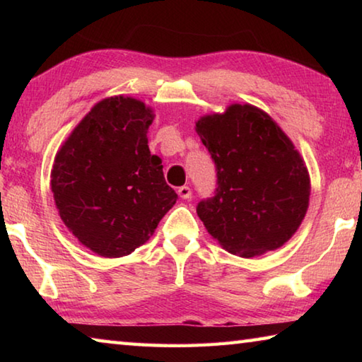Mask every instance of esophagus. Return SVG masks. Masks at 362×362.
Segmentation results:
<instances>
[{
  "mask_svg": "<svg viewBox=\"0 0 362 362\" xmlns=\"http://www.w3.org/2000/svg\"><path fill=\"white\" fill-rule=\"evenodd\" d=\"M179 196L182 199H189V198H192V188L187 187V185L180 187L179 188Z\"/></svg>",
  "mask_w": 362,
  "mask_h": 362,
  "instance_id": "1",
  "label": "esophagus"
}]
</instances>
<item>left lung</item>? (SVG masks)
<instances>
[{"label":"left lung","mask_w":362,"mask_h":362,"mask_svg":"<svg viewBox=\"0 0 362 362\" xmlns=\"http://www.w3.org/2000/svg\"><path fill=\"white\" fill-rule=\"evenodd\" d=\"M194 129L217 169L216 196L196 207L207 233L244 259L279 249L310 204V174L296 145L250 103L201 116Z\"/></svg>","instance_id":"left-lung-1"}]
</instances>
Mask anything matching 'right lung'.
<instances>
[{
  "instance_id": "1",
  "label": "right lung",
  "mask_w": 362,
  "mask_h": 362,
  "mask_svg": "<svg viewBox=\"0 0 362 362\" xmlns=\"http://www.w3.org/2000/svg\"><path fill=\"white\" fill-rule=\"evenodd\" d=\"M155 113L113 95L78 122L54 158L51 189L66 228L97 255L118 259L150 240L177 193L148 148Z\"/></svg>"
}]
</instances>
